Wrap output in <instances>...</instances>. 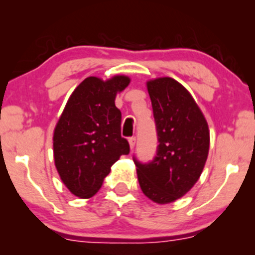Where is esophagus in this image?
<instances>
[{"label": "esophagus", "instance_id": "obj_1", "mask_svg": "<svg viewBox=\"0 0 255 255\" xmlns=\"http://www.w3.org/2000/svg\"><path fill=\"white\" fill-rule=\"evenodd\" d=\"M128 141H129V146H130V150H133L134 146H135V141H136V137L135 136H130L129 139H128Z\"/></svg>", "mask_w": 255, "mask_h": 255}]
</instances>
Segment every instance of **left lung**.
<instances>
[{"label":"left lung","instance_id":"left-lung-1","mask_svg":"<svg viewBox=\"0 0 255 255\" xmlns=\"http://www.w3.org/2000/svg\"><path fill=\"white\" fill-rule=\"evenodd\" d=\"M158 146L147 163L133 157L144 194L158 204L183 197L200 177L210 146L209 126L180 83L159 78L147 83Z\"/></svg>","mask_w":255,"mask_h":255}]
</instances>
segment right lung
I'll return each mask as SVG.
<instances>
[{
	"instance_id": "1",
	"label": "right lung",
	"mask_w": 255,
	"mask_h": 255,
	"mask_svg": "<svg viewBox=\"0 0 255 255\" xmlns=\"http://www.w3.org/2000/svg\"><path fill=\"white\" fill-rule=\"evenodd\" d=\"M129 78L118 75L103 81L86 78L67 102L54 131L55 165L67 188L79 198H91L99 191L111 165L129 153L121 136V111L116 93Z\"/></svg>"
}]
</instances>
